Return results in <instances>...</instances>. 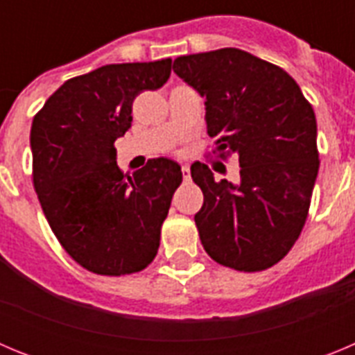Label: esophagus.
Listing matches in <instances>:
<instances>
[{
    "label": "esophagus",
    "mask_w": 355,
    "mask_h": 355,
    "mask_svg": "<svg viewBox=\"0 0 355 355\" xmlns=\"http://www.w3.org/2000/svg\"><path fill=\"white\" fill-rule=\"evenodd\" d=\"M181 172H183L184 181L190 180V167H188V165H183V167H181Z\"/></svg>",
    "instance_id": "obj_1"
}]
</instances>
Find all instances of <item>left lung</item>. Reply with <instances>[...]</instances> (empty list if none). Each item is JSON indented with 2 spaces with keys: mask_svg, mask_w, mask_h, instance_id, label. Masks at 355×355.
<instances>
[{
  "mask_svg": "<svg viewBox=\"0 0 355 355\" xmlns=\"http://www.w3.org/2000/svg\"><path fill=\"white\" fill-rule=\"evenodd\" d=\"M206 99L216 155H238L240 183L216 181L196 162L205 202L196 213L209 258L240 272L270 268L306 224L318 174L316 117L297 81L277 65L236 48L178 56L172 65Z\"/></svg>",
  "mask_w": 355,
  "mask_h": 355,
  "instance_id": "obj_1",
  "label": "left lung"
}]
</instances>
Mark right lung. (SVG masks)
I'll return each instance as SVG.
<instances>
[{"instance_id": "obj_1", "label": "right lung", "mask_w": 355, "mask_h": 355, "mask_svg": "<svg viewBox=\"0 0 355 355\" xmlns=\"http://www.w3.org/2000/svg\"><path fill=\"white\" fill-rule=\"evenodd\" d=\"M171 58L110 64L71 78L33 117V187L65 252L99 275L144 270L159 247L183 172L155 158L124 175L115 140L131 128V106L171 76Z\"/></svg>"}]
</instances>
